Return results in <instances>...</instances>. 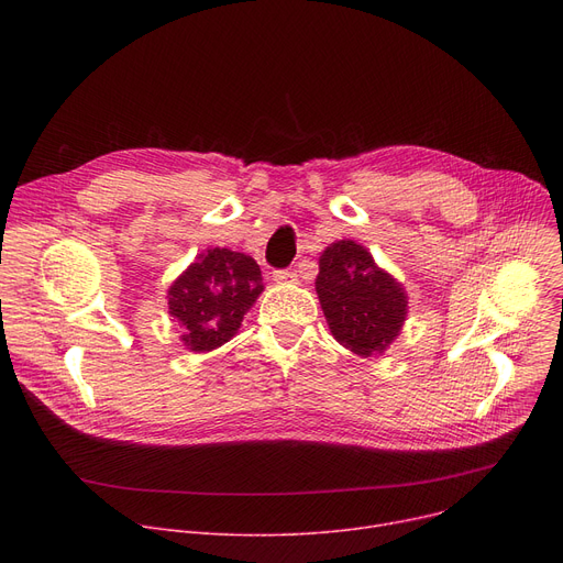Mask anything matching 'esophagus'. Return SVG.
Here are the masks:
<instances>
[{
  "mask_svg": "<svg viewBox=\"0 0 563 563\" xmlns=\"http://www.w3.org/2000/svg\"><path fill=\"white\" fill-rule=\"evenodd\" d=\"M274 280L280 283V285H294L299 280V274L291 272V269H278V272H274Z\"/></svg>",
  "mask_w": 563,
  "mask_h": 563,
  "instance_id": "1",
  "label": "esophagus"
}]
</instances>
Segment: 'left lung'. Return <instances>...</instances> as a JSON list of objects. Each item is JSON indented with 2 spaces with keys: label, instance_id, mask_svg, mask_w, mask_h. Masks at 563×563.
<instances>
[{
  "label": "left lung",
  "instance_id": "8db88e82",
  "mask_svg": "<svg viewBox=\"0 0 563 563\" xmlns=\"http://www.w3.org/2000/svg\"><path fill=\"white\" fill-rule=\"evenodd\" d=\"M314 289L333 338L358 356H378L401 333L408 312L401 283L353 240L321 253Z\"/></svg>",
  "mask_w": 563,
  "mask_h": 563
}]
</instances>
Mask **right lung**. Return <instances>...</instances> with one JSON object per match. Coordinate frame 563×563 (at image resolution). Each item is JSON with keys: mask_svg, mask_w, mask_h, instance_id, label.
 <instances>
[{"mask_svg": "<svg viewBox=\"0 0 563 563\" xmlns=\"http://www.w3.org/2000/svg\"><path fill=\"white\" fill-rule=\"evenodd\" d=\"M262 289V272L251 255L207 249L168 287V314L183 327L185 346L205 353L234 338Z\"/></svg>", "mask_w": 563, "mask_h": 563, "instance_id": "1", "label": "right lung"}]
</instances>
